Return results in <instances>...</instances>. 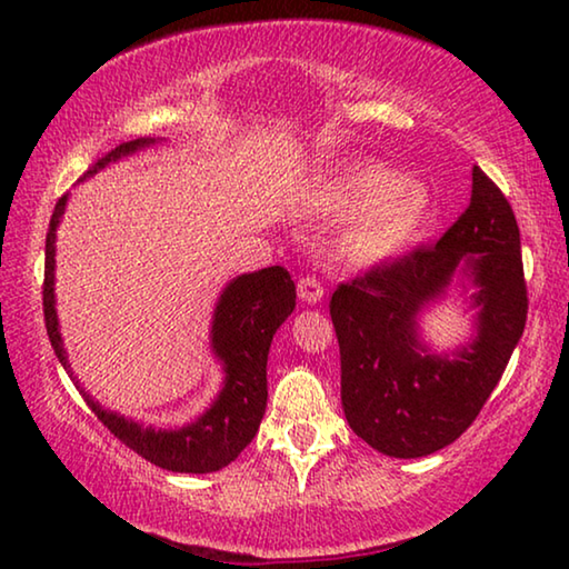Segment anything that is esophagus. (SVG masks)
I'll list each match as a JSON object with an SVG mask.
<instances>
[{
    "instance_id": "esophagus-1",
    "label": "esophagus",
    "mask_w": 569,
    "mask_h": 569,
    "mask_svg": "<svg viewBox=\"0 0 569 569\" xmlns=\"http://www.w3.org/2000/svg\"><path fill=\"white\" fill-rule=\"evenodd\" d=\"M299 299L303 303H319L323 299V286L313 276H303L299 281Z\"/></svg>"
}]
</instances>
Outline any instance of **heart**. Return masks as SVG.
I'll return each mask as SVG.
<instances>
[{
  "instance_id": "heart-1",
  "label": "heart",
  "mask_w": 569,
  "mask_h": 569,
  "mask_svg": "<svg viewBox=\"0 0 569 569\" xmlns=\"http://www.w3.org/2000/svg\"><path fill=\"white\" fill-rule=\"evenodd\" d=\"M329 212L355 214L341 250L355 263H377L408 246L430 212V192L412 179H398L390 169L365 164L333 179L323 189Z\"/></svg>"
}]
</instances>
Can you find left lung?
Here are the masks:
<instances>
[{
	"instance_id": "1",
	"label": "left lung",
	"mask_w": 569,
	"mask_h": 569,
	"mask_svg": "<svg viewBox=\"0 0 569 569\" xmlns=\"http://www.w3.org/2000/svg\"><path fill=\"white\" fill-rule=\"evenodd\" d=\"M456 272L477 286V337L453 356H430L413 319ZM527 309L517 218L501 189L473 167L471 202L436 246L372 266L331 296L349 428L392 458L453 443L499 385Z\"/></svg>"
}]
</instances>
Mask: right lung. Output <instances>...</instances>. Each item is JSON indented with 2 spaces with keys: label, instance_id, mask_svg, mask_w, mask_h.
<instances>
[{
  "label": "right lung",
  "instance_id": "right-lung-1",
  "mask_svg": "<svg viewBox=\"0 0 569 569\" xmlns=\"http://www.w3.org/2000/svg\"><path fill=\"white\" fill-rule=\"evenodd\" d=\"M157 139H133L119 143L90 167L86 177H93L108 161H119L133 151L151 147ZM68 194H62L52 210L48 240H44V283L42 311L50 345L56 349L60 365L70 369L66 347H62L58 313H56V232ZM296 309V286L291 273L281 266H270L256 273L232 278L224 288L212 317V351L222 362L224 385L210 408L200 418L177 430L143 428L126 420L123 415L103 410L90 395L83 398L98 420L129 446L133 453L147 458L159 468L174 473H212L236 461L260 428L268 402V349L276 329L291 317ZM78 385V382H76Z\"/></svg>",
  "mask_w": 569,
  "mask_h": 569
}]
</instances>
